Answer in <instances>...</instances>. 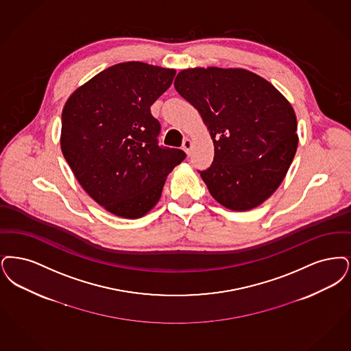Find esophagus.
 <instances>
[{
    "label": "esophagus",
    "mask_w": 351,
    "mask_h": 351,
    "mask_svg": "<svg viewBox=\"0 0 351 351\" xmlns=\"http://www.w3.org/2000/svg\"><path fill=\"white\" fill-rule=\"evenodd\" d=\"M191 145H193V143H191V140H190V138H184V140H183V151L186 152V154H187V156H189V154H190V152H191Z\"/></svg>",
    "instance_id": "34e87169"
}]
</instances>
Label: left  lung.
Instances as JSON below:
<instances>
[{"instance_id":"8db88e82","label":"left lung","mask_w":351,"mask_h":351,"mask_svg":"<svg viewBox=\"0 0 351 351\" xmlns=\"http://www.w3.org/2000/svg\"><path fill=\"white\" fill-rule=\"evenodd\" d=\"M214 141L200 173L216 202L232 211L258 207L285 180L298 148V122L286 97L241 68H190L174 81Z\"/></svg>"}]
</instances>
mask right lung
Masks as SVG:
<instances>
[{
  "label": "right lung",
  "mask_w": 351,
  "mask_h": 351,
  "mask_svg": "<svg viewBox=\"0 0 351 351\" xmlns=\"http://www.w3.org/2000/svg\"><path fill=\"white\" fill-rule=\"evenodd\" d=\"M174 69L141 61L115 64L77 88L61 114V152L78 183L106 211L138 219L160 200L186 153L160 147L153 102Z\"/></svg>",
  "instance_id": "1"
}]
</instances>
